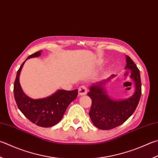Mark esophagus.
I'll list each match as a JSON object with an SVG mask.
<instances>
[{"mask_svg":"<svg viewBox=\"0 0 158 158\" xmlns=\"http://www.w3.org/2000/svg\"><path fill=\"white\" fill-rule=\"evenodd\" d=\"M87 93V87L83 85L79 88V94L80 95H85Z\"/></svg>","mask_w":158,"mask_h":158,"instance_id":"esophagus-1","label":"esophagus"}]
</instances>
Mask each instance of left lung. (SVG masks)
<instances>
[{
  "label": "left lung",
  "mask_w": 158,
  "mask_h": 158,
  "mask_svg": "<svg viewBox=\"0 0 158 158\" xmlns=\"http://www.w3.org/2000/svg\"><path fill=\"white\" fill-rule=\"evenodd\" d=\"M127 63L125 68L131 70V77L135 84V92L130 98L121 101L109 98L102 85L110 78L93 85L88 93L92 99L89 116L93 124L102 130H110L122 124L133 114L138 105L142 94L139 70L128 56H127Z\"/></svg>",
  "instance_id": "left-lung-1"
}]
</instances>
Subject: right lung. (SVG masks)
<instances>
[{"instance_id":"obj_1","label":"right lung","mask_w":158,"mask_h":158,"mask_svg":"<svg viewBox=\"0 0 158 158\" xmlns=\"http://www.w3.org/2000/svg\"><path fill=\"white\" fill-rule=\"evenodd\" d=\"M41 55V52L31 54L27 59ZM26 59V60H27ZM25 60V61H26ZM25 61L17 72L14 84V99L21 113L34 124L41 127H50L62 119L68 105L77 98L78 90H59L46 98L32 99L25 95L19 83V75Z\"/></svg>"}]
</instances>
